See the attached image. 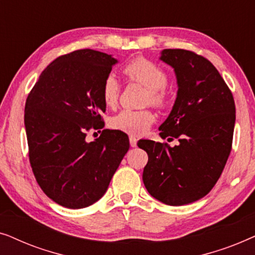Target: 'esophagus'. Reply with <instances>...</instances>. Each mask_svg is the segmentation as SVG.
<instances>
[{
    "instance_id": "obj_1",
    "label": "esophagus",
    "mask_w": 255,
    "mask_h": 255,
    "mask_svg": "<svg viewBox=\"0 0 255 255\" xmlns=\"http://www.w3.org/2000/svg\"><path fill=\"white\" fill-rule=\"evenodd\" d=\"M128 139H130V145H131V147H135V146H137V138L134 137V135H130V137H128Z\"/></svg>"
}]
</instances>
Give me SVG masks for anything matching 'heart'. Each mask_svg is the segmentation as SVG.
Returning <instances> with one entry per match:
<instances>
[{"mask_svg":"<svg viewBox=\"0 0 255 255\" xmlns=\"http://www.w3.org/2000/svg\"><path fill=\"white\" fill-rule=\"evenodd\" d=\"M123 73L128 81L137 82L147 89L146 103L155 108H165L168 103L167 82L168 75L159 65L144 57L132 59L123 67ZM121 94V83L113 74L107 75L101 87V96L104 104L115 108L118 103ZM155 120L151 110H122L111 118V127L116 130L130 134H141L149 128Z\"/></svg>","mask_w":255,"mask_h":255,"instance_id":"heart-1","label":"heart"}]
</instances>
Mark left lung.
I'll list each match as a JSON object with an SVG mask.
<instances>
[{"label":"left lung","instance_id":"obj_1","mask_svg":"<svg viewBox=\"0 0 255 255\" xmlns=\"http://www.w3.org/2000/svg\"><path fill=\"white\" fill-rule=\"evenodd\" d=\"M162 61L177 79L172 113L160 125V137L179 144L139 140L147 152L142 172L146 189L167 205H184L204 197L222 175L232 148L236 106L231 90L207 58L193 51L166 48Z\"/></svg>","mask_w":255,"mask_h":255}]
</instances>
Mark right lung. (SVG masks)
Here are the masks:
<instances>
[{"label": "right lung", "mask_w": 255, "mask_h": 255, "mask_svg": "<svg viewBox=\"0 0 255 255\" xmlns=\"http://www.w3.org/2000/svg\"><path fill=\"white\" fill-rule=\"evenodd\" d=\"M117 60L90 48L60 55L26 99L29 160L41 190L55 203L82 209L99 201L130 147L124 132L104 128L101 87ZM98 130L100 137L85 140Z\"/></svg>", "instance_id": "1"}]
</instances>
